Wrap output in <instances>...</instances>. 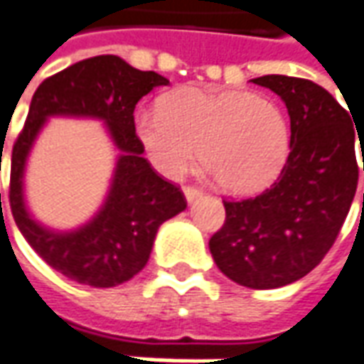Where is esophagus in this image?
Wrapping results in <instances>:
<instances>
[{
    "instance_id": "34e87169",
    "label": "esophagus",
    "mask_w": 364,
    "mask_h": 364,
    "mask_svg": "<svg viewBox=\"0 0 364 364\" xmlns=\"http://www.w3.org/2000/svg\"><path fill=\"white\" fill-rule=\"evenodd\" d=\"M183 193H185V198L193 203L195 198H198L203 195V191L198 189V187H193V185H187V187H183Z\"/></svg>"
}]
</instances>
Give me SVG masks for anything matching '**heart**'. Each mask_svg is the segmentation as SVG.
Segmentation results:
<instances>
[{"label":"heart","mask_w":364,"mask_h":364,"mask_svg":"<svg viewBox=\"0 0 364 364\" xmlns=\"http://www.w3.org/2000/svg\"><path fill=\"white\" fill-rule=\"evenodd\" d=\"M136 136L151 166L169 179L197 158L228 193H255L279 175L290 150L289 120L259 93L179 87L158 111L136 114Z\"/></svg>","instance_id":"1"}]
</instances>
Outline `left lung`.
I'll return each mask as SVG.
<instances>
[{
	"label": "left lung",
	"mask_w": 364,
	"mask_h": 364,
	"mask_svg": "<svg viewBox=\"0 0 364 364\" xmlns=\"http://www.w3.org/2000/svg\"><path fill=\"white\" fill-rule=\"evenodd\" d=\"M252 82L287 105L290 154L261 195L224 200L226 220L208 247L228 279L265 290L302 279L331 250L357 191L359 132L353 114L318 83L274 74Z\"/></svg>",
	"instance_id": "obj_1"
}]
</instances>
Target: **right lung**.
Instances as JSON below:
<instances>
[{
  "mask_svg": "<svg viewBox=\"0 0 364 364\" xmlns=\"http://www.w3.org/2000/svg\"><path fill=\"white\" fill-rule=\"evenodd\" d=\"M167 83L164 75L136 70L119 56L105 54L46 77L33 95L25 127L13 144L9 205L31 247L72 281L97 289L130 281L150 259L159 226L187 208L181 189L142 156L134 128L136 103ZM56 114L105 119L121 150L104 208L90 225L66 235L36 225L22 200V171L30 146L43 120Z\"/></svg>",
  "mask_w": 364,
  "mask_h": 364,
  "instance_id": "1",
  "label": "right lung"
}]
</instances>
